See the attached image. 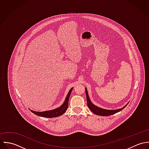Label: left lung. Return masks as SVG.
Segmentation results:
<instances>
[{
  "mask_svg": "<svg viewBox=\"0 0 149 149\" xmlns=\"http://www.w3.org/2000/svg\"><path fill=\"white\" fill-rule=\"evenodd\" d=\"M85 93H86V100H87V106L88 107V108H89V109L95 114L97 115H100V116H109V115H113L120 111H122V109H123L126 107L127 106V104L123 107L122 108L120 109H114V110H108V109H105L103 108H101L100 107L96 106H95L93 104H92V103L91 102L88 94V92H87V89L85 88Z\"/></svg>",
  "mask_w": 149,
  "mask_h": 149,
  "instance_id": "8db88e82",
  "label": "left lung"
}]
</instances>
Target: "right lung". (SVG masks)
Returning a JSON list of instances; mask_svg holds the SVG:
<instances>
[{
  "mask_svg": "<svg viewBox=\"0 0 149 149\" xmlns=\"http://www.w3.org/2000/svg\"><path fill=\"white\" fill-rule=\"evenodd\" d=\"M72 90H73V88H71L69 91L63 105L57 108H56L54 109L50 110V111H43V112H37L33 110H30H30L31 111V112H32L33 113L36 114V115L45 117V118H56V117L61 116L64 114L65 111H66V109H68V104H69V99Z\"/></svg>",
  "mask_w": 149,
  "mask_h": 149,
  "instance_id": "1",
  "label": "right lung"
}]
</instances>
